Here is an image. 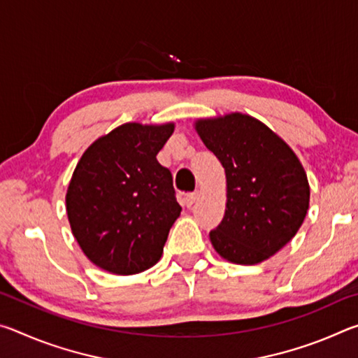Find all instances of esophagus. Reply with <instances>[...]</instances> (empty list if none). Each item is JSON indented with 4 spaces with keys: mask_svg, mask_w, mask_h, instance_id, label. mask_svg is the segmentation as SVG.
Listing matches in <instances>:
<instances>
[{
    "mask_svg": "<svg viewBox=\"0 0 358 358\" xmlns=\"http://www.w3.org/2000/svg\"><path fill=\"white\" fill-rule=\"evenodd\" d=\"M197 197H199V191H194V192H189L186 196V205L187 207H191V205L197 201Z\"/></svg>",
    "mask_w": 358,
    "mask_h": 358,
    "instance_id": "34e87169",
    "label": "esophagus"
}]
</instances>
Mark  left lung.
<instances>
[{
	"mask_svg": "<svg viewBox=\"0 0 358 358\" xmlns=\"http://www.w3.org/2000/svg\"><path fill=\"white\" fill-rule=\"evenodd\" d=\"M194 129L226 172V213L210 232L222 259L256 265L299 232L310 207V183L294 150L262 121L232 112L199 118Z\"/></svg>",
	"mask_w": 358,
	"mask_h": 358,
	"instance_id": "1",
	"label": "left lung"
}]
</instances>
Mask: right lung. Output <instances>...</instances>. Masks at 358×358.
<instances>
[{
  "label": "right lung",
  "instance_id": "obj_1",
  "mask_svg": "<svg viewBox=\"0 0 358 358\" xmlns=\"http://www.w3.org/2000/svg\"><path fill=\"white\" fill-rule=\"evenodd\" d=\"M175 123H124L99 137L77 162L66 211L78 246L113 275H136L161 259L180 216L172 173L156 155Z\"/></svg>",
  "mask_w": 358,
  "mask_h": 358
}]
</instances>
